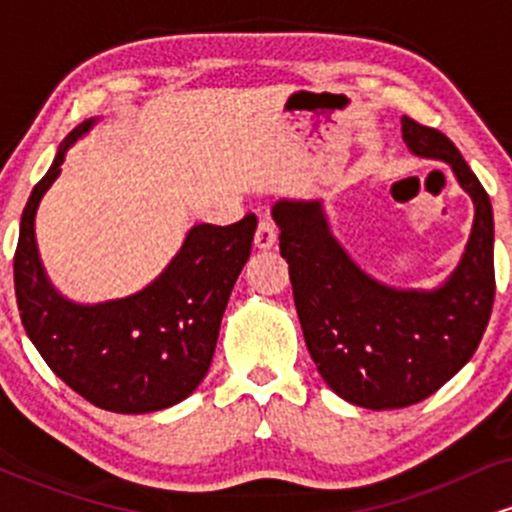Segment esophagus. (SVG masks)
<instances>
[{
  "mask_svg": "<svg viewBox=\"0 0 512 512\" xmlns=\"http://www.w3.org/2000/svg\"><path fill=\"white\" fill-rule=\"evenodd\" d=\"M276 245V228L269 221H260L257 223L255 231V248L257 250H272Z\"/></svg>",
  "mask_w": 512,
  "mask_h": 512,
  "instance_id": "esophagus-1",
  "label": "esophagus"
}]
</instances>
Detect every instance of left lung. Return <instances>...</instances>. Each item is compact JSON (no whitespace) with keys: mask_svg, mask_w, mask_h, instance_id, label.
<instances>
[{"mask_svg":"<svg viewBox=\"0 0 512 512\" xmlns=\"http://www.w3.org/2000/svg\"><path fill=\"white\" fill-rule=\"evenodd\" d=\"M402 139L414 156L448 163L474 204L460 262L436 289H399L370 276L334 238L322 199L284 197L272 207L305 346L322 380L375 411L409 407L448 383L477 351L496 296L489 195L438 129L402 117Z\"/></svg>","mask_w":512,"mask_h":512,"instance_id":"left-lung-1","label":"left lung"}]
</instances>
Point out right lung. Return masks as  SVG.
<instances>
[{"label":"right lung","mask_w":512,"mask_h":512,"mask_svg":"<svg viewBox=\"0 0 512 512\" xmlns=\"http://www.w3.org/2000/svg\"><path fill=\"white\" fill-rule=\"evenodd\" d=\"M96 120L69 132L21 216L14 286L21 322L57 378L96 407L149 414L197 390L214 358L221 317L248 262L257 216L231 226L199 223L142 291L105 303H76L52 286L35 240V214L60 178L76 139Z\"/></svg>","instance_id":"add662e5"}]
</instances>
